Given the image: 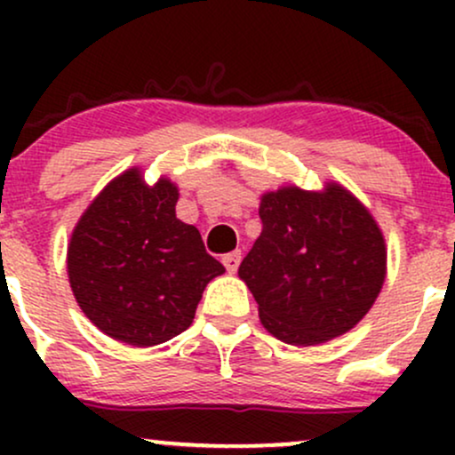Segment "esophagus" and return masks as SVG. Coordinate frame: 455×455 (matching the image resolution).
Segmentation results:
<instances>
[{
    "label": "esophagus",
    "instance_id": "1",
    "mask_svg": "<svg viewBox=\"0 0 455 455\" xmlns=\"http://www.w3.org/2000/svg\"><path fill=\"white\" fill-rule=\"evenodd\" d=\"M222 263H224V267H227L228 274H235L239 267V263H242V250H235V252L224 254Z\"/></svg>",
    "mask_w": 455,
    "mask_h": 455
}]
</instances>
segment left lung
Here are the masks:
<instances>
[{
	"label": "left lung",
	"mask_w": 455,
	"mask_h": 455,
	"mask_svg": "<svg viewBox=\"0 0 455 455\" xmlns=\"http://www.w3.org/2000/svg\"><path fill=\"white\" fill-rule=\"evenodd\" d=\"M263 231L239 265L271 336L312 347L342 336L383 289L387 250L377 220L340 184L284 186L260 196Z\"/></svg>",
	"instance_id": "8db88e82"
}]
</instances>
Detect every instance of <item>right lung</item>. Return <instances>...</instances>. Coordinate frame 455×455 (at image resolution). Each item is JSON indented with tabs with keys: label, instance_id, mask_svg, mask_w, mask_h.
I'll return each instance as SVG.
<instances>
[{
	"label": "right lung",
	"instance_id": "1",
	"mask_svg": "<svg viewBox=\"0 0 455 455\" xmlns=\"http://www.w3.org/2000/svg\"><path fill=\"white\" fill-rule=\"evenodd\" d=\"M180 192L139 169L92 201L68 245V278L85 316L113 340L156 347L192 325L210 280L224 274L201 233L175 216Z\"/></svg>",
	"mask_w": 455,
	"mask_h": 455
}]
</instances>
